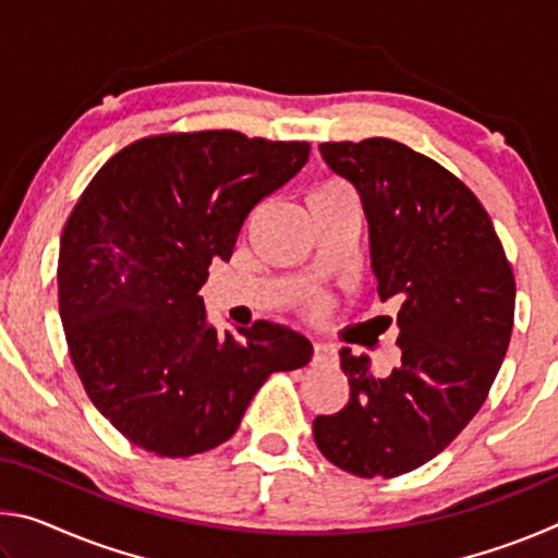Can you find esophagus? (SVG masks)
Returning <instances> with one entry per match:
<instances>
[{"label": "esophagus", "mask_w": 558, "mask_h": 558, "mask_svg": "<svg viewBox=\"0 0 558 558\" xmlns=\"http://www.w3.org/2000/svg\"><path fill=\"white\" fill-rule=\"evenodd\" d=\"M337 362V349L332 344L315 342L313 347V364H335Z\"/></svg>", "instance_id": "esophagus-1"}]
</instances>
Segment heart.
Wrapping results in <instances>:
<instances>
[{"mask_svg": "<svg viewBox=\"0 0 558 558\" xmlns=\"http://www.w3.org/2000/svg\"><path fill=\"white\" fill-rule=\"evenodd\" d=\"M335 199H342V202H354V196L342 182H325L319 184L313 196H310V202H335Z\"/></svg>", "mask_w": 558, "mask_h": 558, "instance_id": "obj_1", "label": "heart"}]
</instances>
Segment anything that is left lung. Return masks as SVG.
Masks as SVG:
<instances>
[{
    "instance_id": "obj_1",
    "label": "left lung",
    "mask_w": 558,
    "mask_h": 558,
    "mask_svg": "<svg viewBox=\"0 0 558 558\" xmlns=\"http://www.w3.org/2000/svg\"><path fill=\"white\" fill-rule=\"evenodd\" d=\"M359 192L381 300L399 302L401 364L379 379L339 349L349 401L317 415L315 442L356 477H396L446 450L485 403L514 325V276L477 196L396 140L323 143Z\"/></svg>"
}]
</instances>
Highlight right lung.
I'll use <instances>...</instances> for the list:
<instances>
[{
  "label": "right lung",
  "mask_w": 558,
  "mask_h": 558,
  "mask_svg": "<svg viewBox=\"0 0 558 558\" xmlns=\"http://www.w3.org/2000/svg\"><path fill=\"white\" fill-rule=\"evenodd\" d=\"M307 143L172 132L110 157L61 233L59 310L93 405L137 448L189 458L229 440L270 374L313 359L307 337L206 319L202 286L253 206L290 182Z\"/></svg>",
  "instance_id": "obj_1"
}]
</instances>
